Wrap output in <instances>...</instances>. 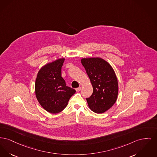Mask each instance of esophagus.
<instances>
[{"instance_id":"1","label":"esophagus","mask_w":157,"mask_h":157,"mask_svg":"<svg viewBox=\"0 0 157 157\" xmlns=\"http://www.w3.org/2000/svg\"><path fill=\"white\" fill-rule=\"evenodd\" d=\"M81 86H79V88H76V92H79V91H81Z\"/></svg>"}]
</instances>
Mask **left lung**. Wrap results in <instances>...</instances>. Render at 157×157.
Returning a JSON list of instances; mask_svg holds the SVG:
<instances>
[{
    "mask_svg": "<svg viewBox=\"0 0 157 157\" xmlns=\"http://www.w3.org/2000/svg\"><path fill=\"white\" fill-rule=\"evenodd\" d=\"M93 87L92 95L86 98L90 109L100 114L110 109L116 102L119 91L117 79L113 67L100 57L81 59Z\"/></svg>",
    "mask_w": 157,
    "mask_h": 157,
    "instance_id": "1",
    "label": "left lung"
}]
</instances>
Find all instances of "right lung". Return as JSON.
I'll use <instances>...</instances> for the list:
<instances>
[{
    "label": "right lung",
    "instance_id": "1",
    "mask_svg": "<svg viewBox=\"0 0 157 157\" xmlns=\"http://www.w3.org/2000/svg\"><path fill=\"white\" fill-rule=\"evenodd\" d=\"M64 58L43 66L37 74L35 92L41 107L48 113L56 114L64 110L76 91L66 85L62 77Z\"/></svg>",
    "mask_w": 157,
    "mask_h": 157
}]
</instances>
